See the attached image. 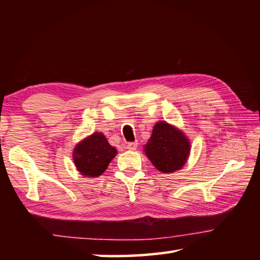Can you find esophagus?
Returning <instances> with one entry per match:
<instances>
[{
	"label": "esophagus",
	"instance_id": "34e87169",
	"mask_svg": "<svg viewBox=\"0 0 260 260\" xmlns=\"http://www.w3.org/2000/svg\"><path fill=\"white\" fill-rule=\"evenodd\" d=\"M126 148H127V150H129V151H135L137 148V143L136 142L128 143V144H127V146H126Z\"/></svg>",
	"mask_w": 260,
	"mask_h": 260
}]
</instances>
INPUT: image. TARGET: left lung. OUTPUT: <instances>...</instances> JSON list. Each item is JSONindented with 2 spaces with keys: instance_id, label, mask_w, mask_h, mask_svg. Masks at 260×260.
<instances>
[{
  "instance_id": "obj_1",
  "label": "left lung",
  "mask_w": 260,
  "mask_h": 260,
  "mask_svg": "<svg viewBox=\"0 0 260 260\" xmlns=\"http://www.w3.org/2000/svg\"><path fill=\"white\" fill-rule=\"evenodd\" d=\"M190 150V141L183 132L167 121L155 124L144 147L148 159L163 173H172L183 168Z\"/></svg>"
}]
</instances>
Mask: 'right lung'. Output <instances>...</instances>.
Instances as JSON below:
<instances>
[{"instance_id":"add662e5","label":"right lung","mask_w":260,"mask_h":260,"mask_svg":"<svg viewBox=\"0 0 260 260\" xmlns=\"http://www.w3.org/2000/svg\"><path fill=\"white\" fill-rule=\"evenodd\" d=\"M117 151L108 143L102 133L91 134L76 145L74 150V162L81 175L97 178L107 169Z\"/></svg>"}]
</instances>
